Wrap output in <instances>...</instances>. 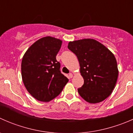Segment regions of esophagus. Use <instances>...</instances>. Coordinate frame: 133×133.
I'll use <instances>...</instances> for the list:
<instances>
[{
  "instance_id": "obj_1",
  "label": "esophagus",
  "mask_w": 133,
  "mask_h": 133,
  "mask_svg": "<svg viewBox=\"0 0 133 133\" xmlns=\"http://www.w3.org/2000/svg\"><path fill=\"white\" fill-rule=\"evenodd\" d=\"M69 78H73V74L70 73L69 74Z\"/></svg>"
}]
</instances>
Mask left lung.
<instances>
[{
    "mask_svg": "<svg viewBox=\"0 0 133 133\" xmlns=\"http://www.w3.org/2000/svg\"><path fill=\"white\" fill-rule=\"evenodd\" d=\"M68 48L77 57L84 80V85L78 89L80 96L91 104L107 98L118 76L114 55L101 43L90 38L69 42Z\"/></svg>",
    "mask_w": 133,
    "mask_h": 133,
    "instance_id": "8db88e82",
    "label": "left lung"
}]
</instances>
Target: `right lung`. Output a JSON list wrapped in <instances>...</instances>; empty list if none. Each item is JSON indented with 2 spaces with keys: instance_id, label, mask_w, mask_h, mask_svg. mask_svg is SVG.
Here are the masks:
<instances>
[{
  "instance_id": "right-lung-1",
  "label": "right lung",
  "mask_w": 133,
  "mask_h": 133,
  "mask_svg": "<svg viewBox=\"0 0 133 133\" xmlns=\"http://www.w3.org/2000/svg\"><path fill=\"white\" fill-rule=\"evenodd\" d=\"M62 41L42 38L27 50L21 64L22 78L28 91L37 100L49 102L60 95L69 80L60 71L56 59Z\"/></svg>"
}]
</instances>
